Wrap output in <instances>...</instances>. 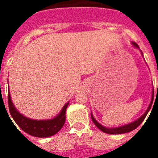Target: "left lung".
Returning <instances> with one entry per match:
<instances>
[{"mask_svg": "<svg viewBox=\"0 0 158 158\" xmlns=\"http://www.w3.org/2000/svg\"><path fill=\"white\" fill-rule=\"evenodd\" d=\"M132 44H133L135 47H137V48H139V46L137 45L135 43H132ZM153 95H152V99H151V101H150V105H149V107L147 108V110L146 111V112H145L144 114H143V115L140 117V118H138L137 120L134 121L133 123H129V124H127V125H124V126L118 127H115V128L105 127L102 126L101 124L97 122L96 119H95L94 117H93V114H91L92 120H93V122L94 123L95 125H96V126L97 127H98L100 131H102L103 132H104V133L110 134V135H119V134L127 133V132H130V131L136 129V128L138 127H139L142 122H143V120L145 119L146 116L147 115L148 112H149V111H150V108H151L152 104H153Z\"/></svg>", "mask_w": 158, "mask_h": 158, "instance_id": "8db88e82", "label": "left lung"}]
</instances>
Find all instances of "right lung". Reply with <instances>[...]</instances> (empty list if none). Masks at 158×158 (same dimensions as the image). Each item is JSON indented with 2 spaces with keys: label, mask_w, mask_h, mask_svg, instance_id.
Here are the masks:
<instances>
[{
  "label": "right lung",
  "mask_w": 158,
  "mask_h": 158,
  "mask_svg": "<svg viewBox=\"0 0 158 158\" xmlns=\"http://www.w3.org/2000/svg\"><path fill=\"white\" fill-rule=\"evenodd\" d=\"M8 102L11 115L18 126L28 135L39 138L52 136L62 129L65 121V111L69 105L68 102L62 107L61 112L54 118L47 120H35L23 116L16 109L11 100L9 90L8 93Z\"/></svg>",
  "instance_id": "add662e5"
}]
</instances>
